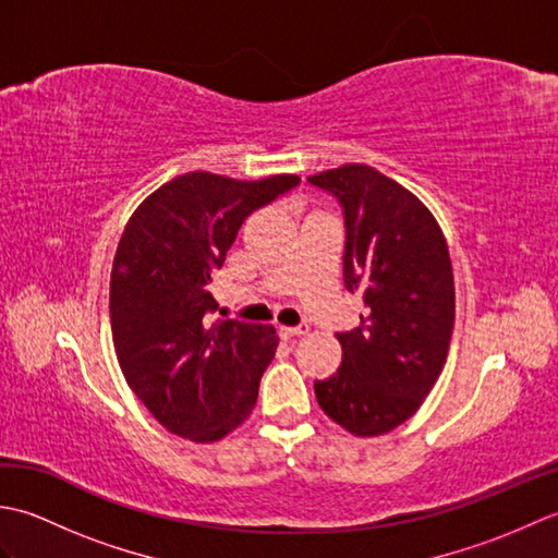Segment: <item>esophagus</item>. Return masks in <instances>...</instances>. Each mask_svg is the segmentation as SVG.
<instances>
[{
    "instance_id": "obj_1",
    "label": "esophagus",
    "mask_w": 558,
    "mask_h": 558,
    "mask_svg": "<svg viewBox=\"0 0 558 558\" xmlns=\"http://www.w3.org/2000/svg\"><path fill=\"white\" fill-rule=\"evenodd\" d=\"M310 333V326L306 324H300V326H280V336L282 338H302V336H306Z\"/></svg>"
}]
</instances>
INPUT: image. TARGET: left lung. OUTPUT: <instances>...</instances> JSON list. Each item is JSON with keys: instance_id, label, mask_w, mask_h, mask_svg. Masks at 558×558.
<instances>
[{"instance_id": "left-lung-1", "label": "left lung", "mask_w": 558, "mask_h": 558, "mask_svg": "<svg viewBox=\"0 0 558 558\" xmlns=\"http://www.w3.org/2000/svg\"><path fill=\"white\" fill-rule=\"evenodd\" d=\"M310 182L342 204L345 288L366 304L360 326L336 336L342 364L314 384L316 400L350 434L381 436L422 408L444 372L456 324L448 244L432 210L369 165Z\"/></svg>"}]
</instances>
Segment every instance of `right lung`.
I'll return each mask as SVG.
<instances>
[{
  "instance_id": "right-lung-1",
  "label": "right lung",
  "mask_w": 558,
  "mask_h": 558,
  "mask_svg": "<svg viewBox=\"0 0 558 558\" xmlns=\"http://www.w3.org/2000/svg\"><path fill=\"white\" fill-rule=\"evenodd\" d=\"M298 184V174L256 182L180 174L141 201L117 244V362L153 417L189 441H220L256 405L260 376L276 357V328L210 322L218 310L210 282L248 213Z\"/></svg>"
}]
</instances>
